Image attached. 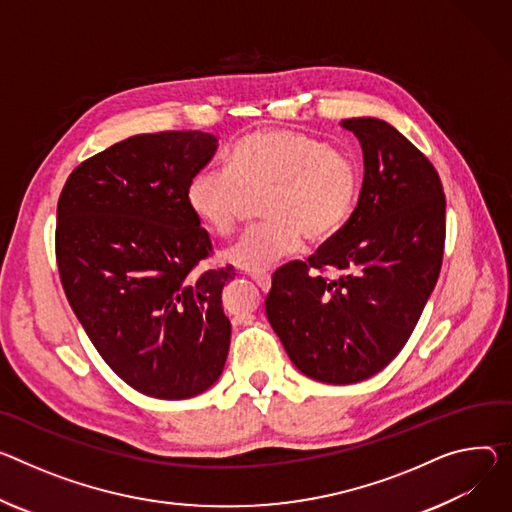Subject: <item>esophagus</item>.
<instances>
[{
  "label": "esophagus",
  "mask_w": 512,
  "mask_h": 512,
  "mask_svg": "<svg viewBox=\"0 0 512 512\" xmlns=\"http://www.w3.org/2000/svg\"><path fill=\"white\" fill-rule=\"evenodd\" d=\"M251 280L263 290V292H269V288H271V277H269V273H251Z\"/></svg>",
  "instance_id": "obj_1"
}]
</instances>
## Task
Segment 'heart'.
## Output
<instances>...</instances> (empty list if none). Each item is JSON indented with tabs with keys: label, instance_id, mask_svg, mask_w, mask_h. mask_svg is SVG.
<instances>
[{
	"label": "heart",
	"instance_id": "heart-1",
	"mask_svg": "<svg viewBox=\"0 0 512 512\" xmlns=\"http://www.w3.org/2000/svg\"><path fill=\"white\" fill-rule=\"evenodd\" d=\"M361 185L357 161L306 132L259 128L228 153V167L206 165L185 185V204L216 237L237 230L245 192H265L261 214L267 222L224 253V261L261 273L296 255L304 237L331 239L349 220Z\"/></svg>",
	"mask_w": 512,
	"mask_h": 512
}]
</instances>
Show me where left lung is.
I'll list each match as a JSON object with an SVG mask.
<instances>
[{
	"label": "left lung",
	"mask_w": 512,
	"mask_h": 512,
	"mask_svg": "<svg viewBox=\"0 0 512 512\" xmlns=\"http://www.w3.org/2000/svg\"><path fill=\"white\" fill-rule=\"evenodd\" d=\"M341 126L363 151L357 206L308 263L277 269L265 298L292 363L324 384L363 382L400 353L437 284L445 245V194L429 159L386 120Z\"/></svg>",
	"instance_id": "1"
}]
</instances>
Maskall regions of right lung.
I'll use <instances>...</instances> for the list:
<instances>
[{"instance_id":"obj_1","label":"right lung","mask_w":512,"mask_h":512,"mask_svg":"<svg viewBox=\"0 0 512 512\" xmlns=\"http://www.w3.org/2000/svg\"><path fill=\"white\" fill-rule=\"evenodd\" d=\"M216 149L200 130L130 136L83 161L57 206V263L75 316L118 378L161 400L206 392L230 347L220 294L235 269L194 280L212 243L185 204V185Z\"/></svg>"}]
</instances>
